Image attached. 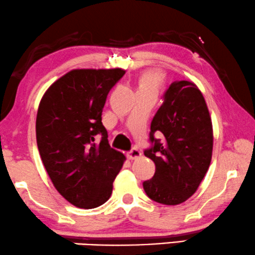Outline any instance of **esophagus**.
Wrapping results in <instances>:
<instances>
[{
	"label": "esophagus",
	"mask_w": 255,
	"mask_h": 255,
	"mask_svg": "<svg viewBox=\"0 0 255 255\" xmlns=\"http://www.w3.org/2000/svg\"><path fill=\"white\" fill-rule=\"evenodd\" d=\"M141 156V151L137 148H132L130 151L127 152V157L129 159H135L137 158V157Z\"/></svg>",
	"instance_id": "obj_1"
}]
</instances>
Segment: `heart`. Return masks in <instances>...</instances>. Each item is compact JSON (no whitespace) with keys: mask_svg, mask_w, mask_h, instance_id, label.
<instances>
[{"mask_svg":"<svg viewBox=\"0 0 255 255\" xmlns=\"http://www.w3.org/2000/svg\"><path fill=\"white\" fill-rule=\"evenodd\" d=\"M160 83H162V75L156 73V71H150V73H146L142 76L141 81H139L138 90L156 92Z\"/></svg>","mask_w":255,"mask_h":255,"instance_id":"obj_1","label":"heart"}]
</instances>
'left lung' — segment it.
Masks as SVG:
<instances>
[{
	"instance_id": "left-lung-1",
	"label": "left lung",
	"mask_w": 255,
	"mask_h": 255,
	"mask_svg": "<svg viewBox=\"0 0 255 255\" xmlns=\"http://www.w3.org/2000/svg\"><path fill=\"white\" fill-rule=\"evenodd\" d=\"M163 98L150 127L152 144L144 150L156 172L143 188L156 202L175 206L194 194L209 168L213 125L206 100L192 82H173ZM156 133L163 138L156 139Z\"/></svg>"
}]
</instances>
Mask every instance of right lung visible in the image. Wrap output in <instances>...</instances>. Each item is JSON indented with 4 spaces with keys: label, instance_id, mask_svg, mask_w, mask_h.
Listing matches in <instances>:
<instances>
[{
    "label": "right lung",
    "instance_id": "right-lung-1",
    "mask_svg": "<svg viewBox=\"0 0 255 255\" xmlns=\"http://www.w3.org/2000/svg\"><path fill=\"white\" fill-rule=\"evenodd\" d=\"M126 71L74 69L42 96L35 121L41 160L56 191L74 206L92 209L110 199L125 162L111 148L102 112L107 95ZM102 139L95 143V135Z\"/></svg>",
    "mask_w": 255,
    "mask_h": 255
}]
</instances>
